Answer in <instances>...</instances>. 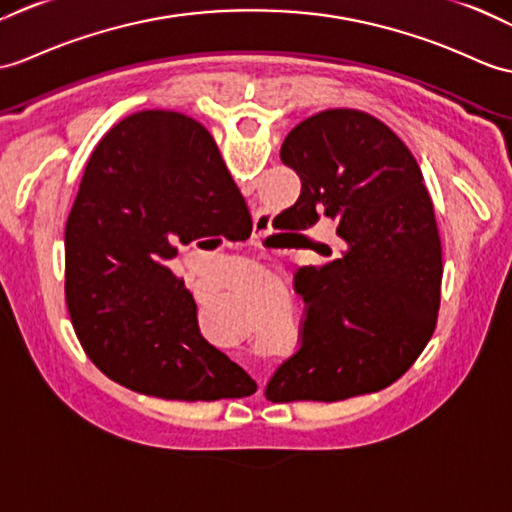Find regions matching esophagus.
Listing matches in <instances>:
<instances>
[{
	"label": "esophagus",
	"instance_id": "34e87169",
	"mask_svg": "<svg viewBox=\"0 0 512 512\" xmlns=\"http://www.w3.org/2000/svg\"><path fill=\"white\" fill-rule=\"evenodd\" d=\"M270 233V218L268 216H259L255 222V242L264 240V237Z\"/></svg>",
	"mask_w": 512,
	"mask_h": 512
}]
</instances>
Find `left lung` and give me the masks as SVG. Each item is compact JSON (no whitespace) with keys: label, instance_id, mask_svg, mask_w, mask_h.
Returning a JSON list of instances; mask_svg holds the SVG:
<instances>
[{"label":"left lung","instance_id":"8db88e82","mask_svg":"<svg viewBox=\"0 0 512 512\" xmlns=\"http://www.w3.org/2000/svg\"><path fill=\"white\" fill-rule=\"evenodd\" d=\"M281 161L299 174L301 196L272 224L336 222V251L301 233L327 261L296 272L303 344L266 397L342 401L382 390L419 358L441 305V237L419 163L384 122L355 109L294 126Z\"/></svg>","mask_w":512,"mask_h":512}]
</instances>
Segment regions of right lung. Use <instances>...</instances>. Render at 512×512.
<instances>
[{"instance_id":"obj_1","label":"right lung","mask_w":512,"mask_h":512,"mask_svg":"<svg viewBox=\"0 0 512 512\" xmlns=\"http://www.w3.org/2000/svg\"><path fill=\"white\" fill-rule=\"evenodd\" d=\"M251 231L205 126L159 109L117 122L91 152L65 227V299L89 360L148 397L253 395L244 368L202 338L194 296L168 268L178 244Z\"/></svg>"}]
</instances>
